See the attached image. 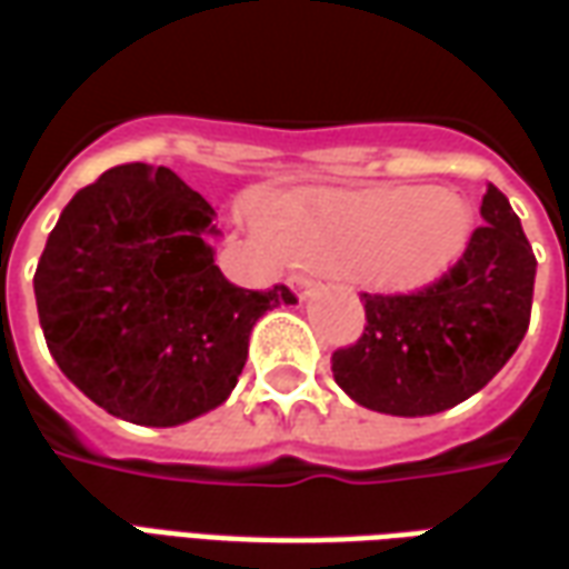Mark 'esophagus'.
Masks as SVG:
<instances>
[{
	"instance_id": "esophagus-1",
	"label": "esophagus",
	"mask_w": 569,
	"mask_h": 569,
	"mask_svg": "<svg viewBox=\"0 0 569 569\" xmlns=\"http://www.w3.org/2000/svg\"><path fill=\"white\" fill-rule=\"evenodd\" d=\"M286 283H289V289L296 292L298 301H305V298L310 296V289H313V280H310V277H305V273H292Z\"/></svg>"
}]
</instances>
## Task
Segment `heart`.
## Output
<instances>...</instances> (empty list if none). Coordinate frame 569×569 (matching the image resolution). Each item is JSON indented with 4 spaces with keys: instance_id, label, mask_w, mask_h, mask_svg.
Here are the masks:
<instances>
[{
    "instance_id": "1",
    "label": "heart",
    "mask_w": 569,
    "mask_h": 569,
    "mask_svg": "<svg viewBox=\"0 0 569 569\" xmlns=\"http://www.w3.org/2000/svg\"><path fill=\"white\" fill-rule=\"evenodd\" d=\"M264 224L292 259L329 273H357L383 292H411L460 259L472 212L445 188L399 186L271 203Z\"/></svg>"
}]
</instances>
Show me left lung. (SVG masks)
<instances>
[{
    "label": "left lung",
    "mask_w": 569,
    "mask_h": 569,
    "mask_svg": "<svg viewBox=\"0 0 569 569\" xmlns=\"http://www.w3.org/2000/svg\"><path fill=\"white\" fill-rule=\"evenodd\" d=\"M481 219L436 283L408 296H359L366 329L332 353L335 383L353 402L396 418L439 415L478 393L518 350L537 259L497 186L481 198Z\"/></svg>",
    "instance_id": "left-lung-1"
}]
</instances>
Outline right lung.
I'll return each mask as SVG.
<instances>
[{
	"mask_svg": "<svg viewBox=\"0 0 569 569\" xmlns=\"http://www.w3.org/2000/svg\"><path fill=\"white\" fill-rule=\"evenodd\" d=\"M216 212L170 167L121 163L81 188L32 277L51 357L91 402L140 427H179L234 390L249 332L296 305L228 283Z\"/></svg>",
	"mask_w": 569,
	"mask_h": 569,
	"instance_id": "right-lung-1",
	"label": "right lung"
}]
</instances>
